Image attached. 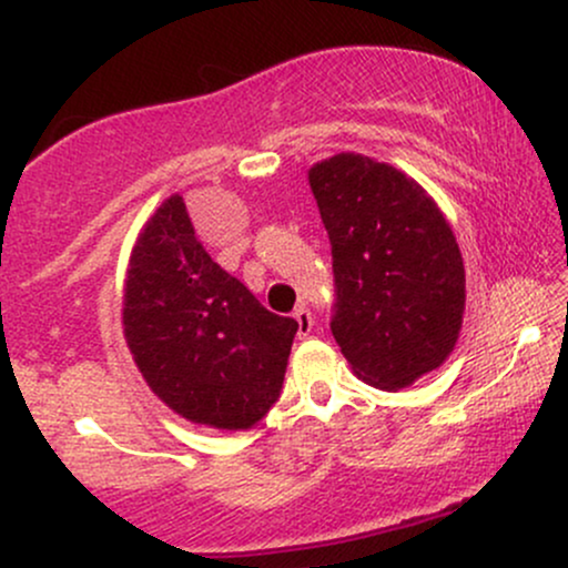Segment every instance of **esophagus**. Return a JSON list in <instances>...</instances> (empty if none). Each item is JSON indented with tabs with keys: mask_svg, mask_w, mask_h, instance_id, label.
I'll return each mask as SVG.
<instances>
[{
	"mask_svg": "<svg viewBox=\"0 0 568 568\" xmlns=\"http://www.w3.org/2000/svg\"><path fill=\"white\" fill-rule=\"evenodd\" d=\"M293 317H296V334L298 336H310V331H312V312L306 310L304 304H298L296 310H293Z\"/></svg>",
	"mask_w": 568,
	"mask_h": 568,
	"instance_id": "34e87169",
	"label": "esophagus"
}]
</instances>
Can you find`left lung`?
<instances>
[{
  "mask_svg": "<svg viewBox=\"0 0 568 568\" xmlns=\"http://www.w3.org/2000/svg\"><path fill=\"white\" fill-rule=\"evenodd\" d=\"M310 186L334 256L331 331L355 376L395 393L440 368L465 315V262L438 202L355 152L312 165Z\"/></svg>",
  "mask_w": 568,
  "mask_h": 568,
  "instance_id": "left-lung-1",
  "label": "left lung"
}]
</instances>
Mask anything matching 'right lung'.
I'll use <instances>...</instances> for the list:
<instances>
[{"label": "right lung", "mask_w": 568, "mask_h": 568, "mask_svg": "<svg viewBox=\"0 0 568 568\" xmlns=\"http://www.w3.org/2000/svg\"><path fill=\"white\" fill-rule=\"evenodd\" d=\"M122 331L149 389L194 425L247 429L280 397L296 321L207 256L171 194L130 253Z\"/></svg>", "instance_id": "obj_1"}]
</instances>
